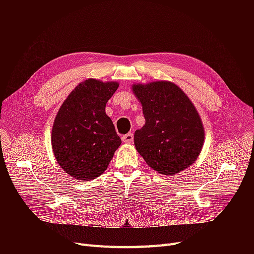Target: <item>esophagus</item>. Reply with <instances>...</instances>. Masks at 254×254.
Listing matches in <instances>:
<instances>
[{
	"label": "esophagus",
	"mask_w": 254,
	"mask_h": 254,
	"mask_svg": "<svg viewBox=\"0 0 254 254\" xmlns=\"http://www.w3.org/2000/svg\"><path fill=\"white\" fill-rule=\"evenodd\" d=\"M123 141L124 143H127V144H130L132 143V141H134V135L131 134V132H129V134H127L125 136H123Z\"/></svg>",
	"instance_id": "obj_1"
}]
</instances>
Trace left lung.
<instances>
[{
  "instance_id": "8db88e82",
  "label": "left lung",
  "mask_w": 254,
  "mask_h": 254,
  "mask_svg": "<svg viewBox=\"0 0 254 254\" xmlns=\"http://www.w3.org/2000/svg\"><path fill=\"white\" fill-rule=\"evenodd\" d=\"M142 104L145 125L135 131L136 149L147 165L165 175L190 167L202 150L205 131L195 107L170 81L131 86Z\"/></svg>"
}]
</instances>
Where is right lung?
I'll return each mask as SVG.
<instances>
[{
	"mask_svg": "<svg viewBox=\"0 0 254 254\" xmlns=\"http://www.w3.org/2000/svg\"><path fill=\"white\" fill-rule=\"evenodd\" d=\"M117 82L86 79L63 103L51 131L52 150L59 165L78 180H92L109 166L122 144L105 108Z\"/></svg>",
	"mask_w": 254,
	"mask_h": 254,
	"instance_id": "obj_1",
	"label": "right lung"
}]
</instances>
